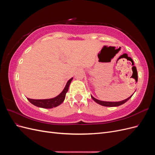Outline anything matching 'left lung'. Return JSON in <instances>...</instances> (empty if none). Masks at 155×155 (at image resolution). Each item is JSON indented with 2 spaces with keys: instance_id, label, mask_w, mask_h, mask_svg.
Instances as JSON below:
<instances>
[{
  "instance_id": "1",
  "label": "left lung",
  "mask_w": 155,
  "mask_h": 155,
  "mask_svg": "<svg viewBox=\"0 0 155 155\" xmlns=\"http://www.w3.org/2000/svg\"><path fill=\"white\" fill-rule=\"evenodd\" d=\"M133 96V95H132ZM132 96H130V97H129L127 99H125L123 101H117V102H112V101H101V100H98L96 98L92 96H91V97L93 99V100L95 102H96L97 104H100L102 106H105V107H118L120 106L121 105H122L124 104H125V102L127 101L130 98L132 97Z\"/></svg>"
}]
</instances>
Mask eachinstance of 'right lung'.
Masks as SVG:
<instances>
[{"mask_svg":"<svg viewBox=\"0 0 155 155\" xmlns=\"http://www.w3.org/2000/svg\"><path fill=\"white\" fill-rule=\"evenodd\" d=\"M72 78L70 79L68 81L66 86H65L63 91L61 92L59 94L53 98H50V99H45V100H33L28 98V100L31 103V104L34 105L38 107L45 108V109H51L53 107H58V105H61L65 99V96H66V94L68 92V87L70 86V84L72 80Z\"/></svg>","mask_w":155,"mask_h":155,"instance_id":"1","label":"right lung"}]
</instances>
